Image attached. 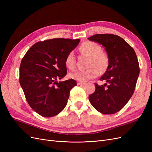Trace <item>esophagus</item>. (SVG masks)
<instances>
[{"label":"esophagus","mask_w":152,"mask_h":152,"mask_svg":"<svg viewBox=\"0 0 152 152\" xmlns=\"http://www.w3.org/2000/svg\"><path fill=\"white\" fill-rule=\"evenodd\" d=\"M84 84H85L84 82H77V85L78 86H83Z\"/></svg>","instance_id":"34e87169"}]
</instances>
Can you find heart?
I'll use <instances>...</instances> for the list:
<instances>
[{
  "label": "heart",
  "mask_w": 152,
  "mask_h": 152,
  "mask_svg": "<svg viewBox=\"0 0 152 152\" xmlns=\"http://www.w3.org/2000/svg\"><path fill=\"white\" fill-rule=\"evenodd\" d=\"M80 50L87 54L91 59L89 63V68L85 70H76L70 73V77L79 82H86L97 77L99 69L101 72L107 70L108 65V57L107 54L102 51V48L98 44L91 41H86L82 44ZM66 66L73 69L75 66V54L73 51L69 53L65 59ZM99 68L98 70L97 68Z\"/></svg>",
  "instance_id": "1"
}]
</instances>
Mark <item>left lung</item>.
<instances>
[{
    "instance_id": "left-lung-1",
    "label": "left lung",
    "mask_w": 152,
    "mask_h": 152,
    "mask_svg": "<svg viewBox=\"0 0 152 152\" xmlns=\"http://www.w3.org/2000/svg\"><path fill=\"white\" fill-rule=\"evenodd\" d=\"M88 40L102 45L108 57V66L99 80L94 84L95 92L89 96L93 107L103 114H113L125 106L132 97L140 74L134 50L121 37L96 34Z\"/></svg>"
}]
</instances>
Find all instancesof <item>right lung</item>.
I'll return each instance as SVG.
<instances>
[{"label": "right lung", "mask_w": 152, "mask_h": 152, "mask_svg": "<svg viewBox=\"0 0 152 152\" xmlns=\"http://www.w3.org/2000/svg\"><path fill=\"white\" fill-rule=\"evenodd\" d=\"M79 42L80 39H53L37 42L23 58L20 83L27 102L40 115L55 116L66 107L77 82L57 80L66 75V57Z\"/></svg>", "instance_id": "1"}]
</instances>
